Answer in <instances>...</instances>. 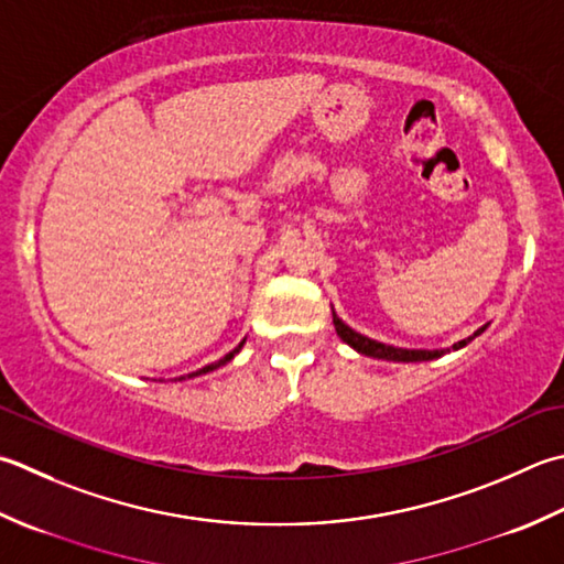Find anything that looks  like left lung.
I'll list each match as a JSON object with an SVG mask.
<instances>
[{
  "instance_id": "1",
  "label": "left lung",
  "mask_w": 564,
  "mask_h": 564,
  "mask_svg": "<svg viewBox=\"0 0 564 564\" xmlns=\"http://www.w3.org/2000/svg\"><path fill=\"white\" fill-rule=\"evenodd\" d=\"M333 323H335V329H337L339 339L347 341V345H349L351 349H355V351H359V355L373 357V359H386V361H403V364H408V361H433V359L445 357L447 351H452V349L457 351V349H462V347H467L474 337H479V335L484 333V329L489 327V325L479 327L477 333L469 335L467 339L455 341V345L447 347V349H403V347L383 345V341H377V339H371V337H367V335L357 333V329H351L349 325L341 323V317L335 313V307H333Z\"/></svg>"
}]
</instances>
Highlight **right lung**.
Here are the masks:
<instances>
[{"label":"right lung","instance_id":"1","mask_svg":"<svg viewBox=\"0 0 564 564\" xmlns=\"http://www.w3.org/2000/svg\"><path fill=\"white\" fill-rule=\"evenodd\" d=\"M245 341H247V339H241V341H239V345H237L235 349H231V351H229V355H225L223 359H219V361H215V364H207V367H203V369H197V371H193V373H187V377H178V379H173V381H185V379H195V377H203V373H209V371H215V369H219V367H225V364H227V361H231V359H235V355H239V349H241V347H245Z\"/></svg>","mask_w":564,"mask_h":564}]
</instances>
